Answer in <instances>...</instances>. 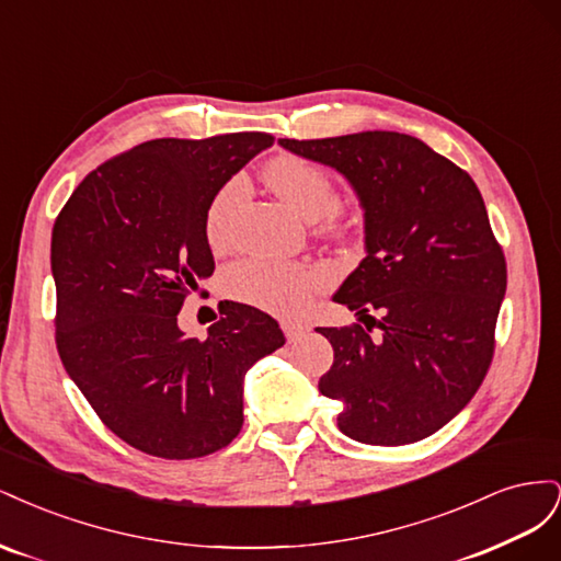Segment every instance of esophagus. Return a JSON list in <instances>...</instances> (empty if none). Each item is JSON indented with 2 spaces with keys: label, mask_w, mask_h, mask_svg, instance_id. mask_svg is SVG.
I'll return each instance as SVG.
<instances>
[{
  "label": "esophagus",
  "mask_w": 561,
  "mask_h": 561,
  "mask_svg": "<svg viewBox=\"0 0 561 561\" xmlns=\"http://www.w3.org/2000/svg\"><path fill=\"white\" fill-rule=\"evenodd\" d=\"M280 328L287 336V342H295V339H299L301 334H307V330H309L307 325H301V322H295V320H283Z\"/></svg>",
  "instance_id": "obj_1"
}]
</instances>
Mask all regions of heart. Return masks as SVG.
Listing matches in <instances>:
<instances>
[{"label":"heart","mask_w":561,"mask_h":561,"mask_svg":"<svg viewBox=\"0 0 561 561\" xmlns=\"http://www.w3.org/2000/svg\"><path fill=\"white\" fill-rule=\"evenodd\" d=\"M266 182L287 206L309 222L325 217L334 208L336 194L330 175L320 165L299 157H278L266 165ZM245 192L243 178H231L213 196L206 210V241L213 250H225L231 241L229 222ZM330 213V211H329ZM331 214V213H330ZM328 231L344 227L336 215L328 216ZM322 283L318 271L295 262L243 260L227 268L225 287L229 297L274 316H299L309 309L313 293Z\"/></svg>","instance_id":"obj_1"}]
</instances>
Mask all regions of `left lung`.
<instances>
[{"mask_svg": "<svg viewBox=\"0 0 561 561\" xmlns=\"http://www.w3.org/2000/svg\"><path fill=\"white\" fill-rule=\"evenodd\" d=\"M278 145L342 173L365 213L367 254L332 299L371 325L318 328L334 348L318 390L358 443H419L478 393L494 355L507 271L478 184L393 130Z\"/></svg>", "mask_w": 561, "mask_h": 561, "instance_id": "obj_1", "label": "left lung"}]
</instances>
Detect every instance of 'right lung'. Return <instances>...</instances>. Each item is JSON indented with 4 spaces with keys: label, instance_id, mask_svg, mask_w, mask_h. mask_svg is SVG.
<instances>
[{
    "label": "right lung",
    "instance_id": "obj_1",
    "mask_svg": "<svg viewBox=\"0 0 561 561\" xmlns=\"http://www.w3.org/2000/svg\"><path fill=\"white\" fill-rule=\"evenodd\" d=\"M271 145L266 133L142 142L89 173L56 219L60 360L105 426L145 454L227 447L243 426L245 371L285 344L274 318L236 301L203 342L178 328L215 271L208 203Z\"/></svg>",
    "mask_w": 561,
    "mask_h": 561
}]
</instances>
